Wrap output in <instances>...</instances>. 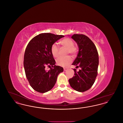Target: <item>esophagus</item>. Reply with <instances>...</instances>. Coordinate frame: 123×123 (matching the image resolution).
<instances>
[{"label": "esophagus", "instance_id": "34e87169", "mask_svg": "<svg viewBox=\"0 0 123 123\" xmlns=\"http://www.w3.org/2000/svg\"><path fill=\"white\" fill-rule=\"evenodd\" d=\"M67 70H68V69H67V68H64V71H67Z\"/></svg>", "mask_w": 123, "mask_h": 123}]
</instances>
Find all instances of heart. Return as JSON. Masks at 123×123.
<instances>
[{"label": "heart", "instance_id": "heart-1", "mask_svg": "<svg viewBox=\"0 0 123 123\" xmlns=\"http://www.w3.org/2000/svg\"><path fill=\"white\" fill-rule=\"evenodd\" d=\"M60 44L67 49V53H70L74 56L76 54L77 48L74 45V41L70 38H65L60 41ZM51 53L53 56L57 58L59 56V48L56 44H53L51 47ZM72 62V59L69 56L63 57H60L56 60V63L58 65L62 67H66L70 64Z\"/></svg>", "mask_w": 123, "mask_h": 123}]
</instances>
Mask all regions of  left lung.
Here are the masks:
<instances>
[{"label":"left lung","instance_id":"1","mask_svg":"<svg viewBox=\"0 0 123 123\" xmlns=\"http://www.w3.org/2000/svg\"><path fill=\"white\" fill-rule=\"evenodd\" d=\"M71 38L76 42L79 48L76 59L72 64L81 69L78 71L74 69V76L69 82L74 90L83 92L91 88L95 82L98 74V53L93 41L87 36L74 34Z\"/></svg>","mask_w":123,"mask_h":123}]
</instances>
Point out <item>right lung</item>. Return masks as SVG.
Instances as JSON below:
<instances>
[{
  "label": "right lung",
  "instance_id": "right-lung-1",
  "mask_svg": "<svg viewBox=\"0 0 123 123\" xmlns=\"http://www.w3.org/2000/svg\"><path fill=\"white\" fill-rule=\"evenodd\" d=\"M64 35L42 33L29 41L24 56V65L26 77L31 87L39 93H44L53 88L59 74L63 68L55 65L51 53L53 44ZM52 67L45 70L47 66Z\"/></svg>",
  "mask_w": 123,
  "mask_h": 123
}]
</instances>
